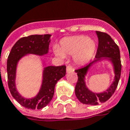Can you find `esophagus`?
Returning <instances> with one entry per match:
<instances>
[{"label":"esophagus","instance_id":"obj_1","mask_svg":"<svg viewBox=\"0 0 130 130\" xmlns=\"http://www.w3.org/2000/svg\"><path fill=\"white\" fill-rule=\"evenodd\" d=\"M66 70H67V73H69L71 71H73V69L71 66H67V69H66Z\"/></svg>","mask_w":130,"mask_h":130}]
</instances>
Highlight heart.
I'll use <instances>...</instances> for the list:
<instances>
[{
    "label": "heart",
    "instance_id": "1",
    "mask_svg": "<svg viewBox=\"0 0 130 130\" xmlns=\"http://www.w3.org/2000/svg\"><path fill=\"white\" fill-rule=\"evenodd\" d=\"M96 47L92 39L80 35L63 38L60 43V49L55 48L54 53L61 59H65V55H74V61L78 65H83L92 58Z\"/></svg>",
    "mask_w": 130,
    "mask_h": 130
}]
</instances>
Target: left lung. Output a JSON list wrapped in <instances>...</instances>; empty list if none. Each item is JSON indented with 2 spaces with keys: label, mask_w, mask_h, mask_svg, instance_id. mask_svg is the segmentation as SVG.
<instances>
[{
  "label": "left lung",
  "mask_w": 130,
  "mask_h": 130,
  "mask_svg": "<svg viewBox=\"0 0 130 130\" xmlns=\"http://www.w3.org/2000/svg\"><path fill=\"white\" fill-rule=\"evenodd\" d=\"M96 34L99 38V46L95 59L89 65L75 71L78 75V80L75 90L76 96L81 103L89 105H97L99 103H103L112 96L117 88L122 70L120 53L118 46L106 33L96 31ZM104 59L110 60L113 66L114 81L106 91L98 93L92 92L88 89L86 85L85 76L89 69L94 64Z\"/></svg>",
  "instance_id": "1"
}]
</instances>
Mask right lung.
<instances>
[{
  "label": "right lung",
  "instance_id": "right-lung-1",
  "mask_svg": "<svg viewBox=\"0 0 130 130\" xmlns=\"http://www.w3.org/2000/svg\"><path fill=\"white\" fill-rule=\"evenodd\" d=\"M51 35H31L17 41L12 47L7 60L8 88L19 104L28 109L43 108L52 100L56 83L66 73V66H45L42 75V83L36 96L27 99L20 94L16 86V68L19 61L29 54L43 56L48 53Z\"/></svg>",
  "mask_w": 130,
  "mask_h": 130
}]
</instances>
